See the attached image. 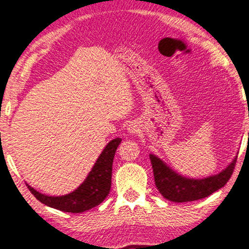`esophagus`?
Here are the masks:
<instances>
[{
  "label": "esophagus",
  "mask_w": 249,
  "mask_h": 249,
  "mask_svg": "<svg viewBox=\"0 0 249 249\" xmlns=\"http://www.w3.org/2000/svg\"><path fill=\"white\" fill-rule=\"evenodd\" d=\"M138 131H139V127H138V125L136 124H131L130 126H128V132L130 133H137Z\"/></svg>",
  "instance_id": "obj_1"
}]
</instances>
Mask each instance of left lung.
<instances>
[{
  "instance_id": "obj_1",
  "label": "left lung",
  "mask_w": 249,
  "mask_h": 249,
  "mask_svg": "<svg viewBox=\"0 0 249 249\" xmlns=\"http://www.w3.org/2000/svg\"><path fill=\"white\" fill-rule=\"evenodd\" d=\"M249 137V132H248ZM154 182L158 190L166 199L175 203L193 202L210 196L227 183L236 163V157L223 172L205 178H187L178 175L158 157L149 154Z\"/></svg>"
}]
</instances>
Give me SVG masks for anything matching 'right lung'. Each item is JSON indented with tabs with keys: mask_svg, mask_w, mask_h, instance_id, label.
<instances>
[{
	"mask_svg": "<svg viewBox=\"0 0 249 249\" xmlns=\"http://www.w3.org/2000/svg\"><path fill=\"white\" fill-rule=\"evenodd\" d=\"M121 142V138H116L107 143L85 182L73 193L59 197L46 196L35 190L29 184L26 185L39 202L56 210L71 212V213H81L90 210L96 205L101 204L109 194L111 188L113 158Z\"/></svg>",
	"mask_w": 249,
	"mask_h": 249,
	"instance_id": "add662e5",
	"label": "right lung"
}]
</instances>
